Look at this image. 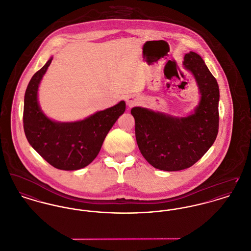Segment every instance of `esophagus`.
Instances as JSON below:
<instances>
[{
	"instance_id": "1",
	"label": "esophagus",
	"mask_w": 251,
	"mask_h": 251,
	"mask_svg": "<svg viewBox=\"0 0 251 251\" xmlns=\"http://www.w3.org/2000/svg\"><path fill=\"white\" fill-rule=\"evenodd\" d=\"M126 103L129 107H134L139 103V99L135 97H128L126 98Z\"/></svg>"
}]
</instances>
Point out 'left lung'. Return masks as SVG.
<instances>
[{"label": "left lung", "instance_id": "1", "mask_svg": "<svg viewBox=\"0 0 251 251\" xmlns=\"http://www.w3.org/2000/svg\"><path fill=\"white\" fill-rule=\"evenodd\" d=\"M201 92L195 113L181 118L135 107V138L140 153L154 168L179 171L191 167L212 146L219 132L220 92L216 78L198 53L184 56Z\"/></svg>", "mask_w": 251, "mask_h": 251}]
</instances>
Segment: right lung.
<instances>
[{"label": "right lung", "mask_w": 251, "mask_h": 251, "mask_svg": "<svg viewBox=\"0 0 251 251\" xmlns=\"http://www.w3.org/2000/svg\"><path fill=\"white\" fill-rule=\"evenodd\" d=\"M50 58L30 79L24 104V131L29 144L53 167L73 171L89 165L117 118L125 112V102L81 120L60 123L45 116L37 101L40 81L51 63Z\"/></svg>", "instance_id": "right-lung-1"}]
</instances>
